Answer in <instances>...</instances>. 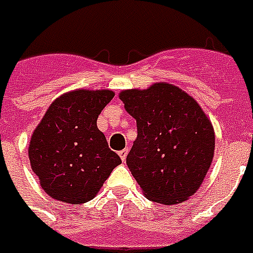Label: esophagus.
<instances>
[{
	"label": "esophagus",
	"instance_id": "34e87169",
	"mask_svg": "<svg viewBox=\"0 0 253 253\" xmlns=\"http://www.w3.org/2000/svg\"><path fill=\"white\" fill-rule=\"evenodd\" d=\"M118 155H120V158L123 162H125V159H126V155H128V148H124L121 151L118 152Z\"/></svg>",
	"mask_w": 253,
	"mask_h": 253
}]
</instances>
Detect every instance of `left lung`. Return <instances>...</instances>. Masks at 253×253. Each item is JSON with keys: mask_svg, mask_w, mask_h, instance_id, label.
<instances>
[{"mask_svg": "<svg viewBox=\"0 0 253 253\" xmlns=\"http://www.w3.org/2000/svg\"><path fill=\"white\" fill-rule=\"evenodd\" d=\"M136 120L137 137L126 165L152 202H185L202 185L215 150L212 124L191 95L173 84L120 92Z\"/></svg>", "mask_w": 253, "mask_h": 253, "instance_id": "1", "label": "left lung"}]
</instances>
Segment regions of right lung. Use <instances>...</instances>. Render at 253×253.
Instances as JSON below:
<instances>
[{
    "label": "right lung",
    "instance_id": "right-lung-1",
    "mask_svg": "<svg viewBox=\"0 0 253 253\" xmlns=\"http://www.w3.org/2000/svg\"><path fill=\"white\" fill-rule=\"evenodd\" d=\"M114 92L73 89L58 96L32 132L28 158L44 192L64 203L96 196L121 158L109 148L96 120Z\"/></svg>",
    "mask_w": 253,
    "mask_h": 253
}]
</instances>
